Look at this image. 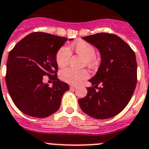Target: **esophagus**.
Here are the masks:
<instances>
[{
    "label": "esophagus",
    "instance_id": "esophagus-1",
    "mask_svg": "<svg viewBox=\"0 0 149 149\" xmlns=\"http://www.w3.org/2000/svg\"><path fill=\"white\" fill-rule=\"evenodd\" d=\"M76 88H77L76 86H74V85H71V86H70V89H71V90H74V89Z\"/></svg>",
    "mask_w": 149,
    "mask_h": 149
}]
</instances>
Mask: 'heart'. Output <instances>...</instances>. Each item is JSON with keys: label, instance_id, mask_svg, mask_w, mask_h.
Instances as JSON below:
<instances>
[{"label": "heart", "instance_id": "heart-1", "mask_svg": "<svg viewBox=\"0 0 149 149\" xmlns=\"http://www.w3.org/2000/svg\"><path fill=\"white\" fill-rule=\"evenodd\" d=\"M73 50L77 55L84 59L85 63L89 67H93L96 64L97 59L96 57V49L93 46L88 42L80 40L72 44L69 48L62 47L56 54V62L59 68H64L70 61L71 51ZM89 73L87 70H76L65 68L59 73V77L63 81L70 84H78L82 81L89 77Z\"/></svg>", "mask_w": 149, "mask_h": 149}]
</instances>
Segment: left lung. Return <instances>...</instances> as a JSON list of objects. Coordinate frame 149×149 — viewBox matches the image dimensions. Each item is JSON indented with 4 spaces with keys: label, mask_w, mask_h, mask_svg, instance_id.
Segmentation results:
<instances>
[{
    "label": "left lung",
    "mask_w": 149,
    "mask_h": 149,
    "mask_svg": "<svg viewBox=\"0 0 149 149\" xmlns=\"http://www.w3.org/2000/svg\"><path fill=\"white\" fill-rule=\"evenodd\" d=\"M82 38L99 49L101 63L96 74L89 80L93 87H87V96L79 99L78 103L81 110L92 118H112L124 110L135 90V53L120 37L113 34L98 33ZM99 84L101 87L98 88Z\"/></svg>",
    "instance_id": "obj_1"
}]
</instances>
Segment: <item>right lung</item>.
<instances>
[{
	"label": "right lung",
	"instance_id": "right-lung-1",
	"mask_svg": "<svg viewBox=\"0 0 149 149\" xmlns=\"http://www.w3.org/2000/svg\"><path fill=\"white\" fill-rule=\"evenodd\" d=\"M67 40L47 33L33 32L18 42L9 53L7 90L13 103L24 114L44 118L60 107L69 86L57 78L56 54ZM46 75L54 81L52 86L42 81Z\"/></svg>",
	"mask_w": 149,
	"mask_h": 149
}]
</instances>
